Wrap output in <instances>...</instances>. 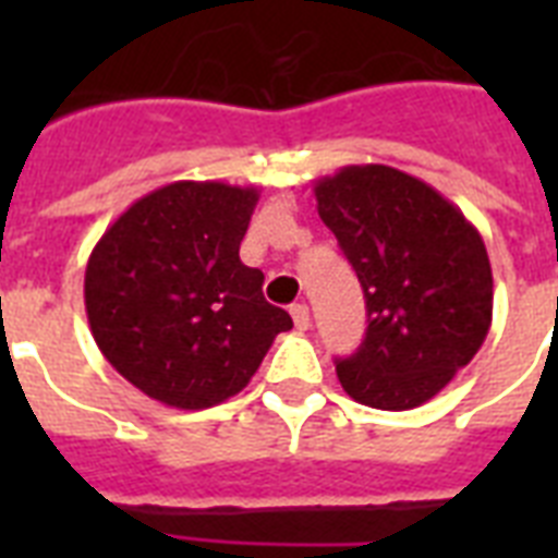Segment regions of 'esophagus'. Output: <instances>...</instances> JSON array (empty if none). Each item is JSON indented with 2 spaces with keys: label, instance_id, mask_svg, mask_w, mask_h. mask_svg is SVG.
<instances>
[{
  "label": "esophagus",
  "instance_id": "34e87169",
  "mask_svg": "<svg viewBox=\"0 0 558 558\" xmlns=\"http://www.w3.org/2000/svg\"><path fill=\"white\" fill-rule=\"evenodd\" d=\"M292 322H295V330H310V306L306 304L292 306Z\"/></svg>",
  "mask_w": 558,
  "mask_h": 558
}]
</instances>
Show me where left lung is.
Wrapping results in <instances>:
<instances>
[{
  "label": "left lung",
  "mask_w": 558,
  "mask_h": 558,
  "mask_svg": "<svg viewBox=\"0 0 558 558\" xmlns=\"http://www.w3.org/2000/svg\"><path fill=\"white\" fill-rule=\"evenodd\" d=\"M315 199L367 304L362 348L336 362L341 388L379 411L423 405L475 359L493 324L484 240L442 193L388 165L318 179Z\"/></svg>",
  "instance_id": "1"
}]
</instances>
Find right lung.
I'll list each match as a JSON object with an SVG mask.
<instances>
[{
    "label": "right lung",
    "instance_id": "right-lung-1",
    "mask_svg": "<svg viewBox=\"0 0 558 558\" xmlns=\"http://www.w3.org/2000/svg\"><path fill=\"white\" fill-rule=\"evenodd\" d=\"M257 187L173 182L135 199L92 248L83 280L107 362L156 402L202 411L252 381L287 310L240 260Z\"/></svg>",
    "mask_w": 558,
    "mask_h": 558
}]
</instances>
